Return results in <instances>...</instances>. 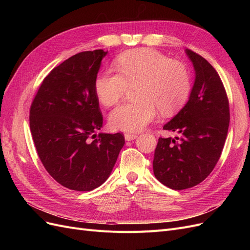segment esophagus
Instances as JSON below:
<instances>
[{"label":"esophagus","mask_w":250,"mask_h":250,"mask_svg":"<svg viewBox=\"0 0 250 250\" xmlns=\"http://www.w3.org/2000/svg\"><path fill=\"white\" fill-rule=\"evenodd\" d=\"M124 137H125L126 141H132L134 139H137L138 134H135V133H125Z\"/></svg>","instance_id":"esophagus-1"}]
</instances>
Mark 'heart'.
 I'll list each match as a JSON object with an SVG mask.
<instances>
[{"label": "heart", "mask_w": 250, "mask_h": 250, "mask_svg": "<svg viewBox=\"0 0 250 250\" xmlns=\"http://www.w3.org/2000/svg\"><path fill=\"white\" fill-rule=\"evenodd\" d=\"M120 74L106 71L95 79L97 99L104 106H112L124 97L128 86L138 88L139 102L124 103L113 109L109 123L117 130H142L157 117L172 115L184 106L191 93L187 67L179 62L152 49L128 51L119 57Z\"/></svg>", "instance_id": "1"}]
</instances>
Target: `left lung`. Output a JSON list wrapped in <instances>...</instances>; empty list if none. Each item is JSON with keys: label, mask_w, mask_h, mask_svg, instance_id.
Instances as JSON below:
<instances>
[{"label": "left lung", "mask_w": 250, "mask_h": 250, "mask_svg": "<svg viewBox=\"0 0 250 250\" xmlns=\"http://www.w3.org/2000/svg\"><path fill=\"white\" fill-rule=\"evenodd\" d=\"M195 81L188 101L165 130L174 139H158L153 172L156 179L173 190L197 186L220 158L229 126V105L223 83L208 60L191 50Z\"/></svg>", "instance_id": "left-lung-1"}]
</instances>
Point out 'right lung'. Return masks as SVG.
<instances>
[{
	"mask_svg": "<svg viewBox=\"0 0 250 250\" xmlns=\"http://www.w3.org/2000/svg\"><path fill=\"white\" fill-rule=\"evenodd\" d=\"M103 50L64 60L43 79L30 107V130L41 161L58 184L92 191L106 181L125 144L122 133H99L103 117L94 82Z\"/></svg>",
	"mask_w": 250,
	"mask_h": 250,
	"instance_id": "add662e5",
	"label": "right lung"
}]
</instances>
